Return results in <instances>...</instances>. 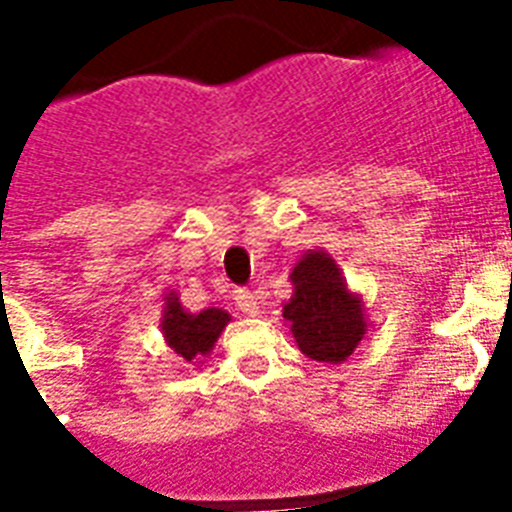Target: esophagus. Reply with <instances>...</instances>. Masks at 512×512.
I'll list each match as a JSON object with an SVG mask.
<instances>
[{"label": "esophagus", "mask_w": 512, "mask_h": 512, "mask_svg": "<svg viewBox=\"0 0 512 512\" xmlns=\"http://www.w3.org/2000/svg\"><path fill=\"white\" fill-rule=\"evenodd\" d=\"M236 305L244 316H257L260 313V295L252 289H236Z\"/></svg>", "instance_id": "34e87169"}]
</instances>
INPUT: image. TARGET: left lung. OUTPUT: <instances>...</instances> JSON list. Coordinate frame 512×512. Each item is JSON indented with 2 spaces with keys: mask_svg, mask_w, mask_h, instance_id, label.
Listing matches in <instances>:
<instances>
[{
  "mask_svg": "<svg viewBox=\"0 0 512 512\" xmlns=\"http://www.w3.org/2000/svg\"><path fill=\"white\" fill-rule=\"evenodd\" d=\"M292 297L284 321L297 348L321 364H342L369 332L364 297L345 284L340 265L324 249H308L289 273Z\"/></svg>",
  "mask_w": 512,
  "mask_h": 512,
  "instance_id": "8db88e82",
  "label": "left lung"
}]
</instances>
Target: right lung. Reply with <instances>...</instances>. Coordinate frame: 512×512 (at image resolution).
<instances>
[{
  "label": "right lung",
  "instance_id": "1",
  "mask_svg": "<svg viewBox=\"0 0 512 512\" xmlns=\"http://www.w3.org/2000/svg\"><path fill=\"white\" fill-rule=\"evenodd\" d=\"M231 313L223 308H207V311L191 313L183 308L177 292H167L164 295V308H162V327L164 342L170 345L183 364L199 366L201 358L209 356L215 348L217 337L223 335V329L228 327Z\"/></svg>",
  "mask_w": 512,
  "mask_h": 512
}]
</instances>
